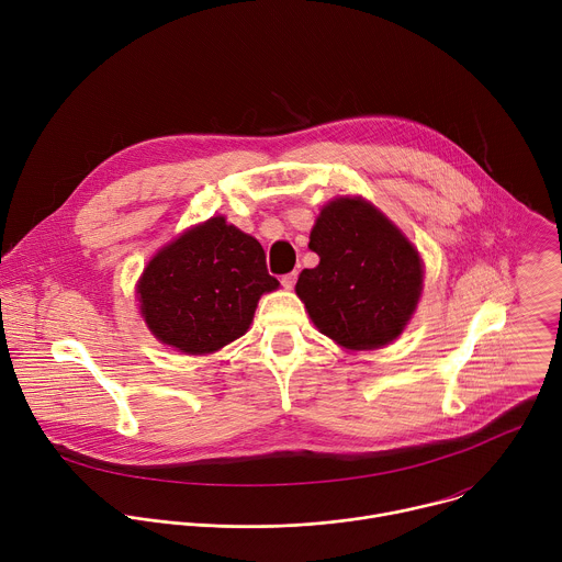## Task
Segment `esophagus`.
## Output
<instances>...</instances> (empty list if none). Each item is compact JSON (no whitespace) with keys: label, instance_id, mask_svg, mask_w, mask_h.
<instances>
[{"label":"esophagus","instance_id":"esophagus-1","mask_svg":"<svg viewBox=\"0 0 562 562\" xmlns=\"http://www.w3.org/2000/svg\"><path fill=\"white\" fill-rule=\"evenodd\" d=\"M295 280H297V273H295V271H293V273H286V276H282V278H280V282H282V286H284V289H293Z\"/></svg>","mask_w":562,"mask_h":562}]
</instances>
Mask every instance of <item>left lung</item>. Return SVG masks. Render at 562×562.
Returning <instances> with one entry per match:
<instances>
[{
  "label": "left lung",
  "instance_id": "left-lung-1",
  "mask_svg": "<svg viewBox=\"0 0 562 562\" xmlns=\"http://www.w3.org/2000/svg\"><path fill=\"white\" fill-rule=\"evenodd\" d=\"M308 249L319 256L295 291L315 327L347 349H378L403 334L420 289L418 251L378 209L340 198L319 211Z\"/></svg>",
  "mask_w": 562,
  "mask_h": 562
}]
</instances>
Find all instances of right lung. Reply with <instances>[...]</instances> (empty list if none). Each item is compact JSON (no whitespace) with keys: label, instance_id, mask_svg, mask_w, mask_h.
Masks as SVG:
<instances>
[{"label":"right lung","instance_id":"obj_1","mask_svg":"<svg viewBox=\"0 0 562 562\" xmlns=\"http://www.w3.org/2000/svg\"><path fill=\"white\" fill-rule=\"evenodd\" d=\"M273 289L278 280L258 239L224 217H211L159 251L137 284L155 338L193 356L243 336L260 295Z\"/></svg>","mask_w":562,"mask_h":562}]
</instances>
